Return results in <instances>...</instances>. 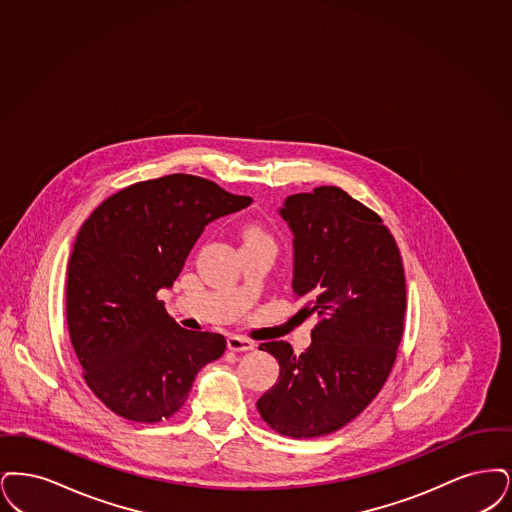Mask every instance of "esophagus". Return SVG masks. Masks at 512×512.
<instances>
[{
  "label": "esophagus",
  "mask_w": 512,
  "mask_h": 512,
  "mask_svg": "<svg viewBox=\"0 0 512 512\" xmlns=\"http://www.w3.org/2000/svg\"><path fill=\"white\" fill-rule=\"evenodd\" d=\"M227 348L233 350V352H248V350H254V342L243 338V336H237V334H231L227 338Z\"/></svg>",
  "instance_id": "obj_1"
}]
</instances>
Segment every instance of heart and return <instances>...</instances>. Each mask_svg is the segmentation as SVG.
<instances>
[{"instance_id":"1","label":"heart","mask_w":512,"mask_h":512,"mask_svg":"<svg viewBox=\"0 0 512 512\" xmlns=\"http://www.w3.org/2000/svg\"><path fill=\"white\" fill-rule=\"evenodd\" d=\"M252 241H269L266 235L260 231V229H256V227H250L248 231H246V243H252Z\"/></svg>"}]
</instances>
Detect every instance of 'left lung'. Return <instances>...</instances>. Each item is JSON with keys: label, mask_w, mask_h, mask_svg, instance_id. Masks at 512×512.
<instances>
[{"label": "left lung", "mask_w": 512, "mask_h": 512, "mask_svg": "<svg viewBox=\"0 0 512 512\" xmlns=\"http://www.w3.org/2000/svg\"><path fill=\"white\" fill-rule=\"evenodd\" d=\"M279 216L292 233V292L315 315L312 344H260L279 361V380L256 407L290 438L331 434L373 401L403 334L400 250L375 212L340 187L290 195Z\"/></svg>", "instance_id": "1"}]
</instances>
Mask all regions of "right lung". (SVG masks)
<instances>
[{"label":"right lung","instance_id":"add662e5","mask_svg":"<svg viewBox=\"0 0 512 512\" xmlns=\"http://www.w3.org/2000/svg\"><path fill=\"white\" fill-rule=\"evenodd\" d=\"M250 202L172 174L118 191L80 227L68 262V333L91 392L116 415L172 417L200 369L222 357V334L181 329L156 292L172 289L208 223Z\"/></svg>","mask_w":512,"mask_h":512}]
</instances>
